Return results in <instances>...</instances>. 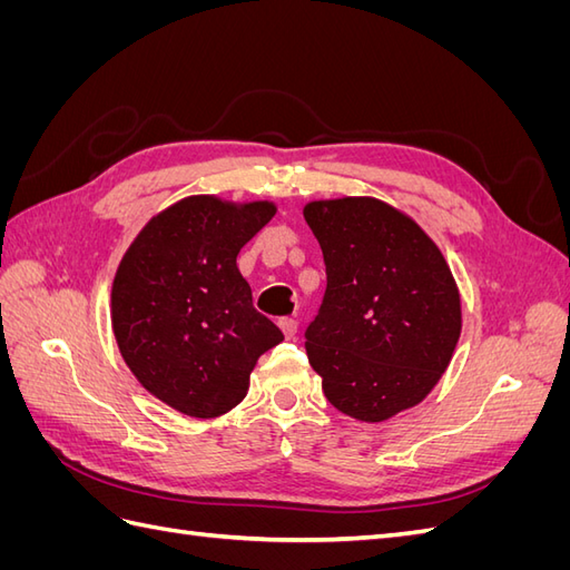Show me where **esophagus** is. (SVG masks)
Returning a JSON list of instances; mask_svg holds the SVG:
<instances>
[{
	"label": "esophagus",
	"instance_id": "34e87169",
	"mask_svg": "<svg viewBox=\"0 0 570 570\" xmlns=\"http://www.w3.org/2000/svg\"><path fill=\"white\" fill-rule=\"evenodd\" d=\"M278 325H281V331L285 333L287 340H295V335H297V321L295 318H281Z\"/></svg>",
	"mask_w": 570,
	"mask_h": 570
}]
</instances>
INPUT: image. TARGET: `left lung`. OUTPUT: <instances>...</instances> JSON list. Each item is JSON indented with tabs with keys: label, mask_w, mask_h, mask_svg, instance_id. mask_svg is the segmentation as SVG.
<instances>
[{
	"label": "left lung",
	"mask_w": 570,
	"mask_h": 570,
	"mask_svg": "<svg viewBox=\"0 0 570 570\" xmlns=\"http://www.w3.org/2000/svg\"><path fill=\"white\" fill-rule=\"evenodd\" d=\"M304 218L327 275L304 347L327 402L364 423L416 406L461 335L459 287L442 252L375 197L308 202Z\"/></svg>",
	"instance_id": "1"
}]
</instances>
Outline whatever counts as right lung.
Returning <instances> with one entry per match:
<instances>
[{"label":"right lung","instance_id":"obj_1","mask_svg":"<svg viewBox=\"0 0 570 570\" xmlns=\"http://www.w3.org/2000/svg\"><path fill=\"white\" fill-rule=\"evenodd\" d=\"M275 216L273 202L185 197L132 239L111 287L120 356L149 394L193 419L245 400L258 356L283 342L252 304L237 254Z\"/></svg>","mask_w":570,"mask_h":570}]
</instances>
